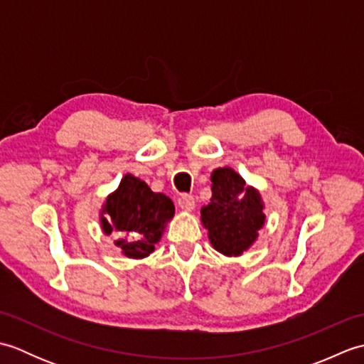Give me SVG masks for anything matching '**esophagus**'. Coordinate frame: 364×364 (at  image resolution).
I'll use <instances>...</instances> for the list:
<instances>
[{
	"mask_svg": "<svg viewBox=\"0 0 364 364\" xmlns=\"http://www.w3.org/2000/svg\"><path fill=\"white\" fill-rule=\"evenodd\" d=\"M178 206H180L183 211L191 213L196 208V200H194V197H192V196L183 194L180 198H178Z\"/></svg>",
	"mask_w": 364,
	"mask_h": 364,
	"instance_id": "obj_1",
	"label": "esophagus"
}]
</instances>
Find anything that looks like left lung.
<instances>
[{
    "instance_id": "1",
    "label": "left lung",
    "mask_w": 364,
    "mask_h": 364,
    "mask_svg": "<svg viewBox=\"0 0 364 364\" xmlns=\"http://www.w3.org/2000/svg\"><path fill=\"white\" fill-rule=\"evenodd\" d=\"M211 192L210 203L200 211L210 242L225 257H241L257 242L266 223L259 191L249 186L235 168L219 167L211 173Z\"/></svg>"
}]
</instances>
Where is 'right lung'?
I'll list each match as a JSON object with an SVG mask.
<instances>
[{"instance_id": "add662e5", "label": "right lung", "mask_w": 364, "mask_h": 364, "mask_svg": "<svg viewBox=\"0 0 364 364\" xmlns=\"http://www.w3.org/2000/svg\"><path fill=\"white\" fill-rule=\"evenodd\" d=\"M173 215L172 200L153 192L141 178L127 173L119 188L106 197L100 210V227L106 236L115 237L114 245L122 255L144 259L154 252Z\"/></svg>"}]
</instances>
